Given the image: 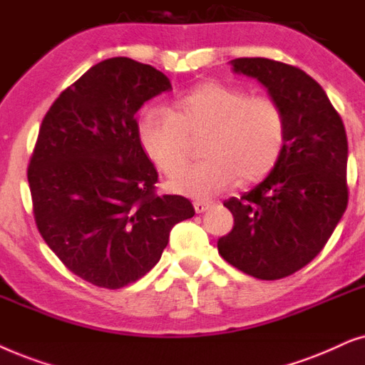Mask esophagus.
<instances>
[{
  "mask_svg": "<svg viewBox=\"0 0 365 365\" xmlns=\"http://www.w3.org/2000/svg\"><path fill=\"white\" fill-rule=\"evenodd\" d=\"M193 207H195L197 213H203L212 207V202L210 200H195L193 202Z\"/></svg>",
  "mask_w": 365,
  "mask_h": 365,
  "instance_id": "obj_1",
  "label": "esophagus"
}]
</instances>
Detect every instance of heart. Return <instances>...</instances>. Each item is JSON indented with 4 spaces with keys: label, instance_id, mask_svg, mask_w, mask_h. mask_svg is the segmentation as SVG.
Instances as JSON below:
<instances>
[{
    "label": "heart",
    "instance_id": "obj_1",
    "mask_svg": "<svg viewBox=\"0 0 365 365\" xmlns=\"http://www.w3.org/2000/svg\"><path fill=\"white\" fill-rule=\"evenodd\" d=\"M137 130L150 160L167 175L185 163V137L203 131L206 160L178 169L167 185L180 195L207 198L237 177L250 182L269 172L284 148L285 120L267 96H247L239 86L205 81L175 98L168 111L143 110Z\"/></svg>",
    "mask_w": 365,
    "mask_h": 365
}]
</instances>
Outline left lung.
<instances>
[{
	"label": "left lung",
	"mask_w": 365,
	"mask_h": 365,
	"mask_svg": "<svg viewBox=\"0 0 365 365\" xmlns=\"http://www.w3.org/2000/svg\"><path fill=\"white\" fill-rule=\"evenodd\" d=\"M230 63L280 106L285 138L259 185L223 202L233 228L218 239V254L255 279H284L317 257L346 212V128L322 86L300 68L269 58Z\"/></svg>",
	"instance_id": "obj_1"
}]
</instances>
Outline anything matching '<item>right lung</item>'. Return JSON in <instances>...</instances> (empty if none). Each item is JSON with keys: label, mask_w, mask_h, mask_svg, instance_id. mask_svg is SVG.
I'll list each match as a JSON object with an SVG mask.
<instances>
[{"label": "right lung", "mask_w": 365, "mask_h": 365, "mask_svg": "<svg viewBox=\"0 0 365 365\" xmlns=\"http://www.w3.org/2000/svg\"><path fill=\"white\" fill-rule=\"evenodd\" d=\"M168 90L153 66L108 58L43 118L28 167L36 227L66 269L96 287L142 279L173 225L195 215L188 198L158 195L157 168L138 138L135 113Z\"/></svg>", "instance_id": "add662e5"}]
</instances>
